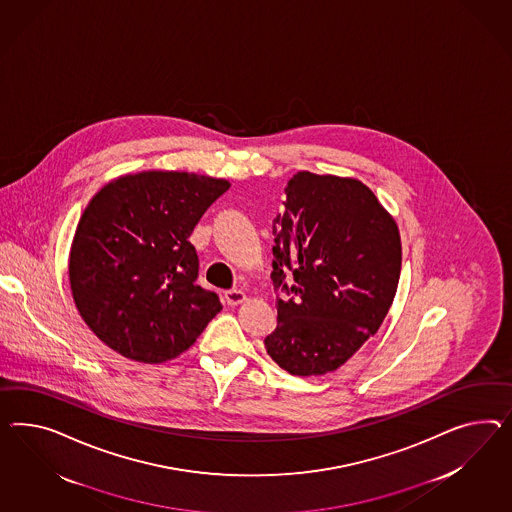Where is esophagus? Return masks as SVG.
I'll return each mask as SVG.
<instances>
[{"instance_id":"1","label":"esophagus","mask_w":512,"mask_h":512,"mask_svg":"<svg viewBox=\"0 0 512 512\" xmlns=\"http://www.w3.org/2000/svg\"><path fill=\"white\" fill-rule=\"evenodd\" d=\"M223 298H225V302L227 305H231V307H236V305L244 304L248 298H246V294L242 291H227L223 294Z\"/></svg>"}]
</instances>
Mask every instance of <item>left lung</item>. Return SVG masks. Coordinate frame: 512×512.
Here are the masks:
<instances>
[{
    "label": "left lung",
    "mask_w": 512,
    "mask_h": 512,
    "mask_svg": "<svg viewBox=\"0 0 512 512\" xmlns=\"http://www.w3.org/2000/svg\"><path fill=\"white\" fill-rule=\"evenodd\" d=\"M285 195L272 231V279L285 296L264 346L287 373L320 376L350 360L384 322L401 276V236L360 180L300 171Z\"/></svg>",
    "instance_id": "left-lung-1"
}]
</instances>
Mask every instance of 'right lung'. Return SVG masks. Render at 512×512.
Segmentation results:
<instances>
[{
  "mask_svg": "<svg viewBox=\"0 0 512 512\" xmlns=\"http://www.w3.org/2000/svg\"><path fill=\"white\" fill-rule=\"evenodd\" d=\"M229 182L179 171L113 180L83 210L69 279L74 304L102 343L128 360L162 363L194 345L221 311L199 287L190 235Z\"/></svg>",
  "mask_w": 512,
  "mask_h": 512,
  "instance_id": "right-lung-1",
  "label": "right lung"
}]
</instances>
